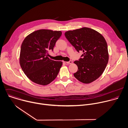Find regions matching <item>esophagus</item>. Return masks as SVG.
Wrapping results in <instances>:
<instances>
[{"label":"esophagus","mask_w":128,"mask_h":128,"mask_svg":"<svg viewBox=\"0 0 128 128\" xmlns=\"http://www.w3.org/2000/svg\"><path fill=\"white\" fill-rule=\"evenodd\" d=\"M66 62L67 64H72V60H70L69 62Z\"/></svg>","instance_id":"esophagus-1"}]
</instances>
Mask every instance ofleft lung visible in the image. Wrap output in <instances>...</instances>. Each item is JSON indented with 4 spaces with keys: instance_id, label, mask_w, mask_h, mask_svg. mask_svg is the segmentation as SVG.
<instances>
[{
    "instance_id": "left-lung-1",
    "label": "left lung",
    "mask_w": 128,
    "mask_h": 128,
    "mask_svg": "<svg viewBox=\"0 0 128 128\" xmlns=\"http://www.w3.org/2000/svg\"><path fill=\"white\" fill-rule=\"evenodd\" d=\"M64 35L77 52L83 51L79 60L74 62L78 66L74 77L80 82L89 84L102 74L108 62L106 41L100 33L91 28L83 27L68 31Z\"/></svg>"
}]
</instances>
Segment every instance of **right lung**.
<instances>
[{
	"instance_id": "right-lung-1",
	"label": "right lung",
	"mask_w": 128,
	"mask_h": 128,
	"mask_svg": "<svg viewBox=\"0 0 128 128\" xmlns=\"http://www.w3.org/2000/svg\"><path fill=\"white\" fill-rule=\"evenodd\" d=\"M62 34L60 31L41 29L30 34L22 41L20 64L24 74L34 83L47 85L56 78L62 62L51 60L48 55Z\"/></svg>"
}]
</instances>
